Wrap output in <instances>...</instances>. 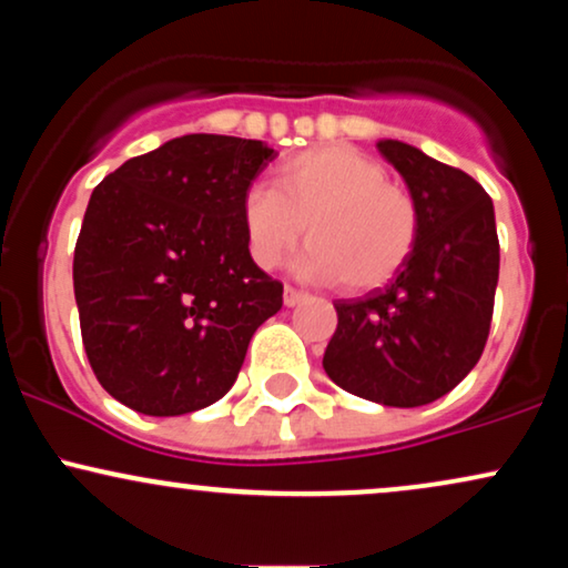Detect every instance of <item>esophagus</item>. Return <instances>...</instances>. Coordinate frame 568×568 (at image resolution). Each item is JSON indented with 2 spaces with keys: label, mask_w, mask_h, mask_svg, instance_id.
Masks as SVG:
<instances>
[{
  "label": "esophagus",
  "mask_w": 568,
  "mask_h": 568,
  "mask_svg": "<svg viewBox=\"0 0 568 568\" xmlns=\"http://www.w3.org/2000/svg\"><path fill=\"white\" fill-rule=\"evenodd\" d=\"M304 298H306V293H304V291L293 288V285H285V291H283V302H285V306H296V304H302Z\"/></svg>",
  "instance_id": "34e87169"
}]
</instances>
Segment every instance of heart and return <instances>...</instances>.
Segmentation results:
<instances>
[{
    "label": "heart",
    "instance_id": "obj_1",
    "mask_svg": "<svg viewBox=\"0 0 568 568\" xmlns=\"http://www.w3.org/2000/svg\"><path fill=\"white\" fill-rule=\"evenodd\" d=\"M304 226L310 247L298 270L366 291L387 283L414 253L419 205L379 160L331 143L280 162L272 186L251 189L243 200L247 251L264 270L280 264Z\"/></svg>",
    "mask_w": 568,
    "mask_h": 568
}]
</instances>
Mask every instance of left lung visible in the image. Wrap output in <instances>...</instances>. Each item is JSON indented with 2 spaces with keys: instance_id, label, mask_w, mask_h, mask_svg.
Segmentation results:
<instances>
[{
  "instance_id": "obj_1",
  "label": "left lung",
  "mask_w": 568,
  "mask_h": 568,
  "mask_svg": "<svg viewBox=\"0 0 568 568\" xmlns=\"http://www.w3.org/2000/svg\"><path fill=\"white\" fill-rule=\"evenodd\" d=\"M379 152L419 205V237L395 280L363 298H338L325 374L382 406H427L465 379L491 328L499 237L486 189L465 171L400 141Z\"/></svg>"
}]
</instances>
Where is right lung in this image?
Here are the masks:
<instances>
[{"label": "right lung", "instance_id": "right-lung-1", "mask_svg": "<svg viewBox=\"0 0 568 568\" xmlns=\"http://www.w3.org/2000/svg\"><path fill=\"white\" fill-rule=\"evenodd\" d=\"M277 158L262 141L194 133L93 189L74 247L84 355L114 400L181 416L230 393L283 283L256 266L243 200Z\"/></svg>", "mask_w": 568, "mask_h": 568}]
</instances>
